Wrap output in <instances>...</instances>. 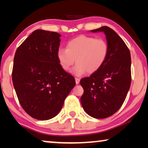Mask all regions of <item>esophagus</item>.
Masks as SVG:
<instances>
[{
  "instance_id": "obj_1",
  "label": "esophagus",
  "mask_w": 148,
  "mask_h": 148,
  "mask_svg": "<svg viewBox=\"0 0 148 148\" xmlns=\"http://www.w3.org/2000/svg\"><path fill=\"white\" fill-rule=\"evenodd\" d=\"M79 81H80V79H79V78H75V83H76V84H79Z\"/></svg>"
}]
</instances>
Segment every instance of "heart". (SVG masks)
Segmentation results:
<instances>
[{
	"mask_svg": "<svg viewBox=\"0 0 148 148\" xmlns=\"http://www.w3.org/2000/svg\"><path fill=\"white\" fill-rule=\"evenodd\" d=\"M110 51L109 45L103 38L86 35L78 36L69 40L66 49H58L57 57L61 67L69 71L76 61L72 73L77 76L97 71L106 63Z\"/></svg>",
	"mask_w": 148,
	"mask_h": 148,
	"instance_id": "heart-1",
	"label": "heart"
}]
</instances>
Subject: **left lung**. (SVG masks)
<instances>
[{"label": "left lung", "instance_id": "left-lung-1", "mask_svg": "<svg viewBox=\"0 0 148 148\" xmlns=\"http://www.w3.org/2000/svg\"><path fill=\"white\" fill-rule=\"evenodd\" d=\"M91 32H103L110 51L97 71L81 79L84 90L81 103L90 116L103 119L117 112L125 99L132 81L131 55L122 38L111 28L103 26Z\"/></svg>", "mask_w": 148, "mask_h": 148}]
</instances>
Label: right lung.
Instances as JSON below:
<instances>
[{"label": "right lung", "instance_id": "right-lung-1", "mask_svg": "<svg viewBox=\"0 0 148 148\" xmlns=\"http://www.w3.org/2000/svg\"><path fill=\"white\" fill-rule=\"evenodd\" d=\"M61 35L38 29L16 49L12 79L17 97L27 114L48 120L58 114L75 80L57 57Z\"/></svg>", "mask_w": 148, "mask_h": 148}]
</instances>
